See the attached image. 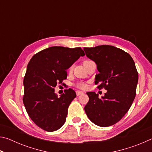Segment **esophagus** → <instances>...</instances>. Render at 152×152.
<instances>
[{"label":"esophagus","instance_id":"obj_1","mask_svg":"<svg viewBox=\"0 0 152 152\" xmlns=\"http://www.w3.org/2000/svg\"><path fill=\"white\" fill-rule=\"evenodd\" d=\"M83 93H84V92H82V91H76V95H77V96H79V95L82 94Z\"/></svg>","mask_w":152,"mask_h":152}]
</instances>
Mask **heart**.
<instances>
[{"label":"heart","instance_id":"b5f03b06","mask_svg":"<svg viewBox=\"0 0 152 152\" xmlns=\"http://www.w3.org/2000/svg\"><path fill=\"white\" fill-rule=\"evenodd\" d=\"M86 61H84V63L86 62ZM77 86H78V88H80L83 89V88H86V84L85 83H84V82H80V83L77 84Z\"/></svg>","mask_w":152,"mask_h":152}]
</instances>
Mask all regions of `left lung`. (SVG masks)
<instances>
[{
	"label": "left lung",
	"mask_w": 152,
	"mask_h": 152,
	"mask_svg": "<svg viewBox=\"0 0 152 152\" xmlns=\"http://www.w3.org/2000/svg\"><path fill=\"white\" fill-rule=\"evenodd\" d=\"M86 56L94 61L99 73L95 76L98 88L107 92L101 99L94 92L89 97L84 110L91 121L99 127L117 123L127 113L136 94L138 73L133 58L128 53L112 45L84 48Z\"/></svg>",
	"instance_id": "obj_1"
}]
</instances>
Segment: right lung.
<instances>
[{"label": "right lung", "mask_w": 152, "mask_h": 152, "mask_svg": "<svg viewBox=\"0 0 152 152\" xmlns=\"http://www.w3.org/2000/svg\"><path fill=\"white\" fill-rule=\"evenodd\" d=\"M84 55L80 48L53 46L37 53L29 61L23 101L29 117L42 129L54 132L66 122L69 105L76 94L69 88L58 97L54 88L66 79V70Z\"/></svg>", "instance_id": "obj_1"}]
</instances>
